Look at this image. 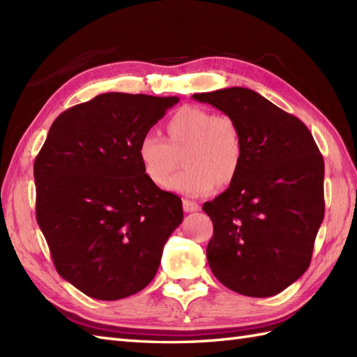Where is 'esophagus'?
<instances>
[{"label":"esophagus","mask_w":357,"mask_h":357,"mask_svg":"<svg viewBox=\"0 0 357 357\" xmlns=\"http://www.w3.org/2000/svg\"><path fill=\"white\" fill-rule=\"evenodd\" d=\"M183 207H184L185 213H193V211H198V210L201 208V206H199L198 202L188 201V199H184V201H183Z\"/></svg>","instance_id":"1"}]
</instances>
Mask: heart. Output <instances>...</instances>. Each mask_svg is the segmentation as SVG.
<instances>
[{"mask_svg":"<svg viewBox=\"0 0 357 357\" xmlns=\"http://www.w3.org/2000/svg\"><path fill=\"white\" fill-rule=\"evenodd\" d=\"M167 133L170 141L144 133L136 147L142 172L155 185H165L184 149L188 169L168 180L172 192L196 198L213 192L218 181L229 183L236 174L242 146L239 128L230 116L187 105L172 116Z\"/></svg>","mask_w":357,"mask_h":357,"instance_id":"heart-1","label":"heart"}]
</instances>
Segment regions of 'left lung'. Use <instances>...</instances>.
Segmentation results:
<instances>
[{
    "mask_svg": "<svg viewBox=\"0 0 357 357\" xmlns=\"http://www.w3.org/2000/svg\"><path fill=\"white\" fill-rule=\"evenodd\" d=\"M193 100L236 123L241 161L229 188L202 210L213 221L207 261L219 282L268 298L298 280L324 221V158L307 126L255 90L221 89Z\"/></svg>",
    "mask_w": 357,
    "mask_h": 357,
    "instance_id": "1",
    "label": "left lung"
}]
</instances>
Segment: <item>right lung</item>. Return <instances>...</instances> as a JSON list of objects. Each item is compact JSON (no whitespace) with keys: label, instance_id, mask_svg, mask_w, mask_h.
I'll use <instances>...</instances> for the list:
<instances>
[{"label":"right lung","instance_id":"1","mask_svg":"<svg viewBox=\"0 0 357 357\" xmlns=\"http://www.w3.org/2000/svg\"><path fill=\"white\" fill-rule=\"evenodd\" d=\"M178 96L102 93L61 113L33 165L36 221L59 276L100 301L146 288L183 202L142 172L136 147Z\"/></svg>","mask_w":357,"mask_h":357}]
</instances>
